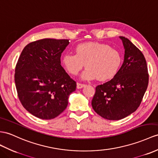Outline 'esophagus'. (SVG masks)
I'll use <instances>...</instances> for the list:
<instances>
[{"label": "esophagus", "instance_id": "1", "mask_svg": "<svg viewBox=\"0 0 158 158\" xmlns=\"http://www.w3.org/2000/svg\"><path fill=\"white\" fill-rule=\"evenodd\" d=\"M76 86L78 89H80V88H82L86 86V84H80V83H77Z\"/></svg>", "mask_w": 158, "mask_h": 158}]
</instances>
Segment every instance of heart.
Returning <instances> with one entry per match:
<instances>
[{"instance_id":"heart-1","label":"heart","mask_w":158,"mask_h":158,"mask_svg":"<svg viewBox=\"0 0 158 158\" xmlns=\"http://www.w3.org/2000/svg\"><path fill=\"white\" fill-rule=\"evenodd\" d=\"M75 52L64 53L61 61L66 70L72 75L78 74L85 65L86 68L80 75L83 80L112 79L118 74L123 63L121 52L105 44H80L76 46Z\"/></svg>"}]
</instances>
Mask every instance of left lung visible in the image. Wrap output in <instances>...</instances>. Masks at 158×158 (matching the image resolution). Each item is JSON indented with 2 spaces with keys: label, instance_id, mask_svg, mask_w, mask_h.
<instances>
[{
  "label": "left lung",
  "instance_id": "8db88e82",
  "mask_svg": "<svg viewBox=\"0 0 158 158\" xmlns=\"http://www.w3.org/2000/svg\"><path fill=\"white\" fill-rule=\"evenodd\" d=\"M125 49L123 64L110 81L96 87L92 106L107 120H120L135 111L147 90L148 67L143 53L127 38L120 36Z\"/></svg>",
  "mask_w": 158,
  "mask_h": 158
}]
</instances>
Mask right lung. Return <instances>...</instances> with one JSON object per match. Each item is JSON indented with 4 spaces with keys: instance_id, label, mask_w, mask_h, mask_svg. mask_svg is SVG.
<instances>
[{
    "instance_id": "obj_1",
    "label": "right lung",
    "mask_w": 158,
    "mask_h": 158,
    "mask_svg": "<svg viewBox=\"0 0 158 158\" xmlns=\"http://www.w3.org/2000/svg\"><path fill=\"white\" fill-rule=\"evenodd\" d=\"M68 40L43 39L27 45L15 68V82L19 100L35 117L54 118L66 109L76 83L61 65Z\"/></svg>"
}]
</instances>
